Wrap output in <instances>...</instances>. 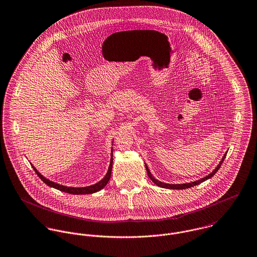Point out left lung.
Listing matches in <instances>:
<instances>
[{
    "instance_id": "8db88e82",
    "label": "left lung",
    "mask_w": 257,
    "mask_h": 257,
    "mask_svg": "<svg viewBox=\"0 0 257 257\" xmlns=\"http://www.w3.org/2000/svg\"><path fill=\"white\" fill-rule=\"evenodd\" d=\"M226 155H227V154H225V155L223 156L222 161L219 163V165L216 167V169H215L211 174H209L208 176H206V177H204V178L200 179L199 181H195V182L187 183V184H181V185H171V184H165V183H162V182H159L158 180H156V179L151 175V173H150V171H149V169H148L147 165H145V167H146V171H147V175H148V177L150 178V180H151V181H152L156 186L164 187V188H170V189H185V188H189V187L197 186V185H199V184L203 183L204 181H206V180H208V179L212 178V177H213V176L218 172V170L220 169L221 165H222L223 161H224V160H225V158H226Z\"/></svg>"
}]
</instances>
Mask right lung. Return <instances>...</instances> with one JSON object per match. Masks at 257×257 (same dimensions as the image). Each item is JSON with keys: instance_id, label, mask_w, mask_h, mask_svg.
I'll return each instance as SVG.
<instances>
[{"instance_id": "1", "label": "right lung", "mask_w": 257, "mask_h": 257, "mask_svg": "<svg viewBox=\"0 0 257 257\" xmlns=\"http://www.w3.org/2000/svg\"><path fill=\"white\" fill-rule=\"evenodd\" d=\"M112 166H113V153H112V158H111V162H110V166H109V169H108V172L106 174V176L100 181L98 182L97 184L92 185V186H89V187H65V186H62V185H59L57 183H54L50 180H48L46 178H44L37 170L34 166H32V168L34 169L35 173L37 174V176L41 179V181H43L47 186L49 187H54L56 189H59L61 191H64V192H68L70 194H88V193H94V192H97L99 190H101L103 187H105L110 178H111V173H112Z\"/></svg>"}]
</instances>
